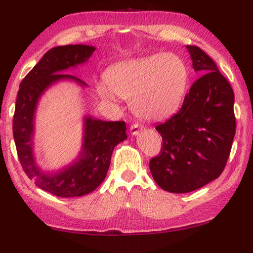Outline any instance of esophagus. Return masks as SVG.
Returning <instances> with one entry per match:
<instances>
[{
  "label": "esophagus",
  "instance_id": "34e87169",
  "mask_svg": "<svg viewBox=\"0 0 253 253\" xmlns=\"http://www.w3.org/2000/svg\"><path fill=\"white\" fill-rule=\"evenodd\" d=\"M143 129H144V126L140 125V124H138V123L132 124V125L130 126V132L132 135H137L140 130H143Z\"/></svg>",
  "mask_w": 253,
  "mask_h": 253
}]
</instances>
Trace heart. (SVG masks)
I'll return each instance as SVG.
<instances>
[{"instance_id": "1", "label": "heart", "mask_w": 253, "mask_h": 253, "mask_svg": "<svg viewBox=\"0 0 253 253\" xmlns=\"http://www.w3.org/2000/svg\"><path fill=\"white\" fill-rule=\"evenodd\" d=\"M106 83L98 85L105 99L114 93L131 98L137 116L158 121L170 116L181 106L188 84V71L183 60L173 53H157L129 60L111 67Z\"/></svg>"}]
</instances>
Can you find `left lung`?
Masks as SVG:
<instances>
[{
  "instance_id": "1",
  "label": "left lung",
  "mask_w": 253,
  "mask_h": 253,
  "mask_svg": "<svg viewBox=\"0 0 253 253\" xmlns=\"http://www.w3.org/2000/svg\"><path fill=\"white\" fill-rule=\"evenodd\" d=\"M186 48L194 71L202 76L192 84L181 109L155 127L163 146L149 161L157 185L170 193H188L219 177L235 134L234 93L229 81L203 50Z\"/></svg>"
}]
</instances>
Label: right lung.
I'll return each mask as SVG.
<instances>
[{
	"label": "right lung",
	"instance_id": "add662e5",
	"mask_svg": "<svg viewBox=\"0 0 253 253\" xmlns=\"http://www.w3.org/2000/svg\"><path fill=\"white\" fill-rule=\"evenodd\" d=\"M95 46L68 44L55 46L44 53L21 81L13 116V136L22 169L36 185L60 198H75L90 193L104 181L116 145L127 138L125 122H104L84 118L83 151L79 160L59 173H44L33 155L34 113L40 96L59 80L84 81L61 71L77 67L90 58Z\"/></svg>",
	"mask_w": 253,
	"mask_h": 253
}]
</instances>
